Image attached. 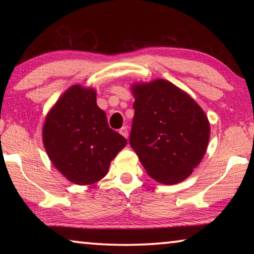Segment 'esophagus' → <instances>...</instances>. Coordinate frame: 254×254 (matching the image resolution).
Listing matches in <instances>:
<instances>
[{"instance_id":"obj_1","label":"esophagus","mask_w":254,"mask_h":254,"mask_svg":"<svg viewBox=\"0 0 254 254\" xmlns=\"http://www.w3.org/2000/svg\"><path fill=\"white\" fill-rule=\"evenodd\" d=\"M119 133L121 134V135H123V136L124 137H128V129H127V127H123V128H121V129L119 130Z\"/></svg>"}]
</instances>
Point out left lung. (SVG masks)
Masks as SVG:
<instances>
[{
    "mask_svg": "<svg viewBox=\"0 0 254 254\" xmlns=\"http://www.w3.org/2000/svg\"><path fill=\"white\" fill-rule=\"evenodd\" d=\"M130 90L135 98L130 147L156 182L182 183L206 154L210 137L206 113L166 79L134 83Z\"/></svg>",
    "mask_w": 254,
    "mask_h": 254,
    "instance_id": "left-lung-1",
    "label": "left lung"
}]
</instances>
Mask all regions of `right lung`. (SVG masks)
<instances>
[{
	"mask_svg": "<svg viewBox=\"0 0 254 254\" xmlns=\"http://www.w3.org/2000/svg\"><path fill=\"white\" fill-rule=\"evenodd\" d=\"M96 90L75 84L48 111L43 142L59 172L76 185H92L107 175L127 140L111 129L97 105Z\"/></svg>",
	"mask_w": 254,
	"mask_h": 254,
	"instance_id": "obj_1",
	"label": "right lung"
}]
</instances>
